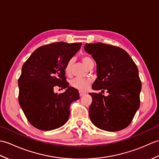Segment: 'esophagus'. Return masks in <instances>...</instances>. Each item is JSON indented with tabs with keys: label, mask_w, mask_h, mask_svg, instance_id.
<instances>
[{
	"label": "esophagus",
	"mask_w": 159,
	"mask_h": 159,
	"mask_svg": "<svg viewBox=\"0 0 159 159\" xmlns=\"http://www.w3.org/2000/svg\"><path fill=\"white\" fill-rule=\"evenodd\" d=\"M85 92H79V95H80V96H83V95H85Z\"/></svg>",
	"instance_id": "esophagus-1"
}]
</instances>
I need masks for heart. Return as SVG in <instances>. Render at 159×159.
Listing matches in <instances>:
<instances>
[{
  "mask_svg": "<svg viewBox=\"0 0 159 159\" xmlns=\"http://www.w3.org/2000/svg\"><path fill=\"white\" fill-rule=\"evenodd\" d=\"M81 61L85 65L87 68L93 65V59L89 56H83L81 57ZM74 60L73 59H70L67 63H66L65 67V72L67 74H70L72 71V67L73 66ZM92 81L90 79H74L71 80L70 85L73 88L80 90V91H86L89 89V86L92 84Z\"/></svg>",
  "mask_w": 159,
  "mask_h": 159,
  "instance_id": "heart-1",
  "label": "heart"
}]
</instances>
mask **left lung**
<instances>
[{
    "label": "left lung",
    "instance_id": "1",
    "mask_svg": "<svg viewBox=\"0 0 159 159\" xmlns=\"http://www.w3.org/2000/svg\"><path fill=\"white\" fill-rule=\"evenodd\" d=\"M84 49L96 63L97 79L92 89L109 93L107 96L89 93L90 120L100 129L122 130L130 124L140 106L141 82L136 64L117 46L98 42L85 43Z\"/></svg>",
    "mask_w": 159,
    "mask_h": 159
}]
</instances>
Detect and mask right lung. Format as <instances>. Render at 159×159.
<instances>
[{
	"mask_svg": "<svg viewBox=\"0 0 159 159\" xmlns=\"http://www.w3.org/2000/svg\"><path fill=\"white\" fill-rule=\"evenodd\" d=\"M81 43H52L36 49L24 63L18 79V102L26 119L42 130H51L66 123L70 104L80 98L79 91L69 87L65 76L67 61ZM57 86L65 93L53 92Z\"/></svg>",
	"mask_w": 159,
	"mask_h": 159,
	"instance_id": "obj_1",
	"label": "right lung"
}]
</instances>
